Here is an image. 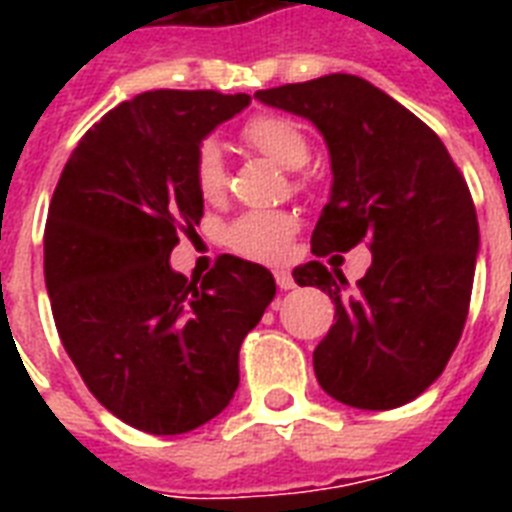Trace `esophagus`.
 Returning a JSON list of instances; mask_svg holds the SVG:
<instances>
[{"label":"esophagus","instance_id":"esophagus-1","mask_svg":"<svg viewBox=\"0 0 512 512\" xmlns=\"http://www.w3.org/2000/svg\"><path fill=\"white\" fill-rule=\"evenodd\" d=\"M273 276H276V284H279V289H284V292L295 287V279H292V273L289 271H276Z\"/></svg>","mask_w":512,"mask_h":512}]
</instances>
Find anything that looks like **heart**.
Segmentation results:
<instances>
[{"label":"heart","mask_w":512,"mask_h":512,"mask_svg":"<svg viewBox=\"0 0 512 512\" xmlns=\"http://www.w3.org/2000/svg\"><path fill=\"white\" fill-rule=\"evenodd\" d=\"M241 143L257 151L265 159H271L284 170H300L308 156L311 143L303 127L287 116L257 114L252 116L239 132ZM193 188L204 201H220L228 188V172H225L223 154L215 143H201L191 164ZM295 233V220L284 212H247L236 217L228 231L225 244L236 255L257 260V263H281L289 252V241Z\"/></svg>","instance_id":"1"}]
</instances>
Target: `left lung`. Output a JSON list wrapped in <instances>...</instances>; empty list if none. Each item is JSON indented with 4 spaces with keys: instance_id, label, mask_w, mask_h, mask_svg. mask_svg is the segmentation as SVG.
<instances>
[{
    "instance_id": "obj_1",
    "label": "left lung",
    "mask_w": 512,
    "mask_h": 512,
    "mask_svg": "<svg viewBox=\"0 0 512 512\" xmlns=\"http://www.w3.org/2000/svg\"><path fill=\"white\" fill-rule=\"evenodd\" d=\"M316 124L332 159V196L311 236L316 257L369 241L372 265L345 292L342 271L295 268L335 303L313 350L316 380L340 404L396 409L438 380L468 319L478 220L468 183L436 132L361 76L329 74L255 92Z\"/></svg>"
}]
</instances>
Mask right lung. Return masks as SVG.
I'll return each mask as SVG.
<instances>
[{
  "label": "right lung",
  "instance_id": "add662e5",
  "mask_svg": "<svg viewBox=\"0 0 512 512\" xmlns=\"http://www.w3.org/2000/svg\"><path fill=\"white\" fill-rule=\"evenodd\" d=\"M249 95L154 90L108 111L63 167L44 228V281L60 342L108 412L154 436L199 428L239 388V348L276 281L217 257L204 279L170 265L204 199L191 164L201 140Z\"/></svg>",
  "mask_w": 512,
  "mask_h": 512
}]
</instances>
